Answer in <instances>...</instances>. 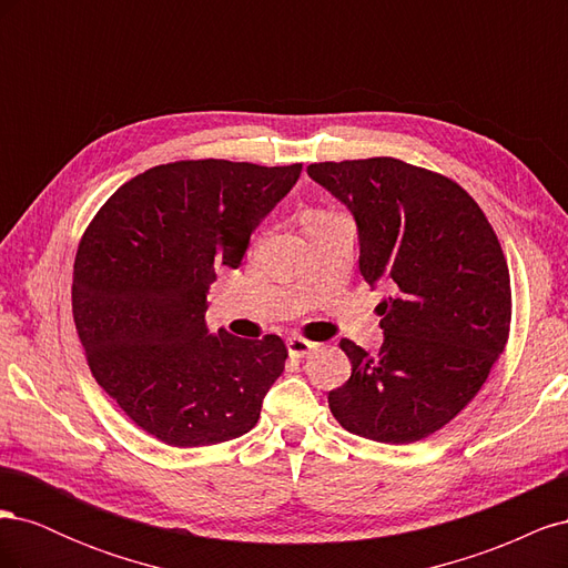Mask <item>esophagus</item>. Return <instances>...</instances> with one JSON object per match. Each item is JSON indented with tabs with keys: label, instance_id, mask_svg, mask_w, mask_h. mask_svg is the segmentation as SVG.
Segmentation results:
<instances>
[{
	"label": "esophagus",
	"instance_id": "34e87169",
	"mask_svg": "<svg viewBox=\"0 0 568 568\" xmlns=\"http://www.w3.org/2000/svg\"><path fill=\"white\" fill-rule=\"evenodd\" d=\"M286 348H288L291 357H305L307 353L317 348V343L307 341L303 336H291V338H286Z\"/></svg>",
	"mask_w": 568,
	"mask_h": 568
}]
</instances>
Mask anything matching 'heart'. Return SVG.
I'll list each match as a JSON object with an SVG mask.
<instances>
[{
    "mask_svg": "<svg viewBox=\"0 0 568 568\" xmlns=\"http://www.w3.org/2000/svg\"><path fill=\"white\" fill-rule=\"evenodd\" d=\"M326 217H332V215H326V213H313V215H307V227L317 225V222H322V220H326Z\"/></svg>",
    "mask_w": 568,
    "mask_h": 568,
    "instance_id": "1",
    "label": "heart"
}]
</instances>
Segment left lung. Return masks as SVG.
Segmentation results:
<instances>
[{"label":"left lung","instance_id":"8db88e82","mask_svg":"<svg viewBox=\"0 0 568 568\" xmlns=\"http://www.w3.org/2000/svg\"><path fill=\"white\" fill-rule=\"evenodd\" d=\"M348 205L359 232V272L390 294L384 346L343 338L351 379L329 393L346 432L407 445L436 434L471 403L505 351L511 322L509 267L486 213L434 170L376 156L307 165Z\"/></svg>","mask_w":568,"mask_h":568}]
</instances>
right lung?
I'll use <instances>...</instances> for the list:
<instances>
[{
	"label": "right lung",
	"instance_id": "add662e5",
	"mask_svg": "<svg viewBox=\"0 0 568 568\" xmlns=\"http://www.w3.org/2000/svg\"><path fill=\"white\" fill-rule=\"evenodd\" d=\"M294 165L175 161L132 178L84 230L73 320L97 384L173 448L248 434L284 372L286 343L205 329L215 272L239 267L251 232L301 175Z\"/></svg>",
	"mask_w": 568,
	"mask_h": 568
}]
</instances>
